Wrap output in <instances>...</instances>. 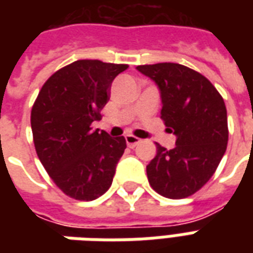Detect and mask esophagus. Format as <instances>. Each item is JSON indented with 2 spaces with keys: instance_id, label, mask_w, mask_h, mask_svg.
<instances>
[{
  "instance_id": "esophagus-1",
  "label": "esophagus",
  "mask_w": 253,
  "mask_h": 253,
  "mask_svg": "<svg viewBox=\"0 0 253 253\" xmlns=\"http://www.w3.org/2000/svg\"><path fill=\"white\" fill-rule=\"evenodd\" d=\"M125 138H126V143L128 148H134V146H137L138 143H141V139L137 137H134L131 134H127Z\"/></svg>"
}]
</instances>
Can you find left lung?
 Listing matches in <instances>:
<instances>
[{
	"instance_id": "1",
	"label": "left lung",
	"mask_w": 253,
	"mask_h": 253,
	"mask_svg": "<svg viewBox=\"0 0 253 253\" xmlns=\"http://www.w3.org/2000/svg\"><path fill=\"white\" fill-rule=\"evenodd\" d=\"M137 70L157 85L161 119L176 135L170 150L156 143V157L146 167L148 180L165 198H187L214 175L226 150L228 116L222 96L205 76L179 63L141 65Z\"/></svg>"
}]
</instances>
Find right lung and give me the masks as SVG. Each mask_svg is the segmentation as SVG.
Listing matches in <instances>:
<instances>
[{
  "label": "right lung",
  "mask_w": 253,
  "mask_h": 253,
  "mask_svg": "<svg viewBox=\"0 0 253 253\" xmlns=\"http://www.w3.org/2000/svg\"><path fill=\"white\" fill-rule=\"evenodd\" d=\"M127 65L81 59L47 80L31 112L36 153L54 183L70 198L93 201L112 184L125 137L92 130L108 89Z\"/></svg>",
  "instance_id": "right-lung-1"
}]
</instances>
